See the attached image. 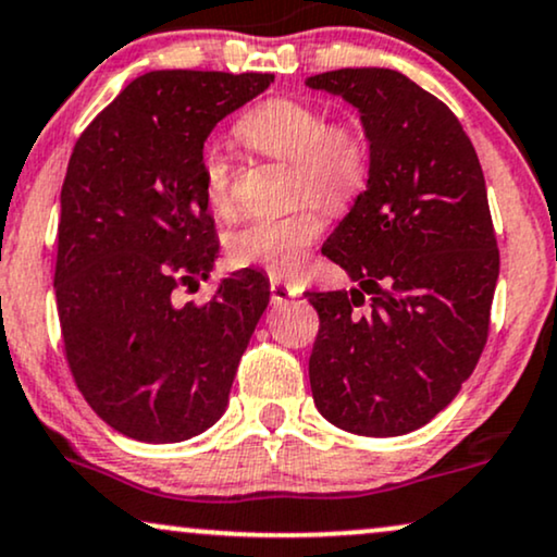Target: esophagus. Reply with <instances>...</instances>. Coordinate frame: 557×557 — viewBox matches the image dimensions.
Returning a JSON list of instances; mask_svg holds the SVG:
<instances>
[{"label": "esophagus", "instance_id": "1", "mask_svg": "<svg viewBox=\"0 0 557 557\" xmlns=\"http://www.w3.org/2000/svg\"><path fill=\"white\" fill-rule=\"evenodd\" d=\"M299 294L297 286L292 284H284L278 276H271V299L273 305H281V301H289Z\"/></svg>", "mask_w": 557, "mask_h": 557}]
</instances>
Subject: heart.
Here are the masks:
<instances>
[{"label": "heart", "mask_w": 557, "mask_h": 557, "mask_svg": "<svg viewBox=\"0 0 557 557\" xmlns=\"http://www.w3.org/2000/svg\"><path fill=\"white\" fill-rule=\"evenodd\" d=\"M239 141L252 152L292 164V198L299 203L284 216L247 219L226 237V256L239 268H263L273 276H294L307 250L325 230L322 206L346 211L369 185L372 144L351 121H327V113L299 98H268L237 121ZM201 188L219 216L235 214L232 164L222 149L201 154Z\"/></svg>", "instance_id": "heart-1"}]
</instances>
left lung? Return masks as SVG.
<instances>
[{
	"label": "left lung",
	"instance_id": "obj_1",
	"mask_svg": "<svg viewBox=\"0 0 557 557\" xmlns=\"http://www.w3.org/2000/svg\"><path fill=\"white\" fill-rule=\"evenodd\" d=\"M305 85L351 102L372 144L367 190L322 245L359 286L307 292L314 405L351 434H410L455 400L488 341L498 247L483 168L457 115L395 69Z\"/></svg>",
	"mask_w": 557,
	"mask_h": 557
}]
</instances>
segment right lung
Returning <instances> with one entry per match:
<instances>
[{"instance_id": "1", "label": "right lung", "mask_w": 557, "mask_h": 557, "mask_svg": "<svg viewBox=\"0 0 557 557\" xmlns=\"http://www.w3.org/2000/svg\"><path fill=\"white\" fill-rule=\"evenodd\" d=\"M273 74L149 72L74 144L61 185L53 289L69 369L89 408L136 442L173 444L222 418L271 289L245 268L206 305L175 289L219 256L203 141Z\"/></svg>"}]
</instances>
